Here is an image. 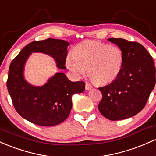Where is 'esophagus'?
Returning <instances> with one entry per match:
<instances>
[{
	"mask_svg": "<svg viewBox=\"0 0 156 156\" xmlns=\"http://www.w3.org/2000/svg\"><path fill=\"white\" fill-rule=\"evenodd\" d=\"M92 88V87L90 83H86V87H85L86 90H89V89H91Z\"/></svg>",
	"mask_w": 156,
	"mask_h": 156,
	"instance_id": "esophagus-1",
	"label": "esophagus"
}]
</instances>
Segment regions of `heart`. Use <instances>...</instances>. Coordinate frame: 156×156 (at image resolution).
<instances>
[{"mask_svg":"<svg viewBox=\"0 0 156 156\" xmlns=\"http://www.w3.org/2000/svg\"><path fill=\"white\" fill-rule=\"evenodd\" d=\"M124 63L122 51L117 46L109 45L95 40L78 44L67 55L66 64L77 76H88L94 83H112L120 74Z\"/></svg>","mask_w":156,"mask_h":156,"instance_id":"heart-1","label":"heart"}]
</instances>
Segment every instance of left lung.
<instances>
[{"label":"left lung","mask_w":156,"mask_h":156,"mask_svg":"<svg viewBox=\"0 0 156 156\" xmlns=\"http://www.w3.org/2000/svg\"><path fill=\"white\" fill-rule=\"evenodd\" d=\"M122 51L124 63L117 79L99 90L103 98L98 105L102 115L110 120L127 119L144 108L155 84V67L143 45L121 38L108 39Z\"/></svg>","instance_id":"1"}]
</instances>
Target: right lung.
<instances>
[{
    "instance_id": "add662e5",
    "label": "right lung",
    "mask_w": 156,
    "mask_h": 156,
    "mask_svg": "<svg viewBox=\"0 0 156 156\" xmlns=\"http://www.w3.org/2000/svg\"><path fill=\"white\" fill-rule=\"evenodd\" d=\"M69 42L62 39L34 41L23 48L9 66L7 89L15 110L34 124L53 126L62 123L72 109V96L85 90L83 81L73 82L64 73H56L44 85L34 86L25 79V65L32 53L54 58L57 68L65 69Z\"/></svg>"
}]
</instances>
